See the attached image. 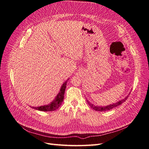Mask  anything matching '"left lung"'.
I'll return each mask as SVG.
<instances>
[{"label": "left lung", "mask_w": 149, "mask_h": 149, "mask_svg": "<svg viewBox=\"0 0 149 149\" xmlns=\"http://www.w3.org/2000/svg\"><path fill=\"white\" fill-rule=\"evenodd\" d=\"M129 96H127L126 97H125L124 100H121L118 102H116L115 104H111V105H109V106H94L93 104H92L88 100H86L88 105L90 106L91 107V108H93V109L96 110V111H101V112H103V111H109V110H111L112 109H113V108L117 107L118 106H119L122 103H123L124 102H125L126 100H127V99L128 98Z\"/></svg>", "instance_id": "1"}]
</instances>
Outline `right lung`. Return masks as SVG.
<instances>
[{
  "label": "right lung",
  "instance_id": "obj_1",
  "mask_svg": "<svg viewBox=\"0 0 149 149\" xmlns=\"http://www.w3.org/2000/svg\"><path fill=\"white\" fill-rule=\"evenodd\" d=\"M67 81L68 80H66V81L63 84L62 86L60 89V92L58 93V95L56 96L55 100H54L50 104H49L48 105H45L42 106H40V107H31L35 109L39 110V111H53L56 110L58 107H59L61 103L63 101V98H64V94L65 91V89L66 87V84H67Z\"/></svg>",
  "mask_w": 149,
  "mask_h": 149
}]
</instances>
